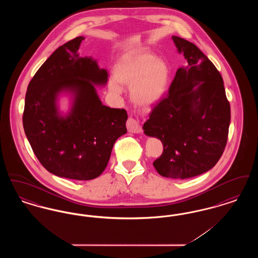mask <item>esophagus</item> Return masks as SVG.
Segmentation results:
<instances>
[{
    "instance_id": "1",
    "label": "esophagus",
    "mask_w": 258,
    "mask_h": 258,
    "mask_svg": "<svg viewBox=\"0 0 258 258\" xmlns=\"http://www.w3.org/2000/svg\"><path fill=\"white\" fill-rule=\"evenodd\" d=\"M126 127H127V131L132 134H141L142 133L140 123L133 117L128 118V120L126 122Z\"/></svg>"
}]
</instances>
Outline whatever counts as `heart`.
Masks as SVG:
<instances>
[{"label": "heart", "mask_w": 258, "mask_h": 258, "mask_svg": "<svg viewBox=\"0 0 258 258\" xmlns=\"http://www.w3.org/2000/svg\"><path fill=\"white\" fill-rule=\"evenodd\" d=\"M115 74L117 79H111V90L119 95L123 92L121 83L132 86L131 98L141 107L158 103L166 94L171 78L168 63L150 53L123 59L117 64Z\"/></svg>", "instance_id": "1"}]
</instances>
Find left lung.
<instances>
[{"mask_svg": "<svg viewBox=\"0 0 258 258\" xmlns=\"http://www.w3.org/2000/svg\"><path fill=\"white\" fill-rule=\"evenodd\" d=\"M186 66L178 69L168 94L143 124L163 153L153 165L166 178L188 179L212 169L224 151L230 105L214 63L192 42L172 36Z\"/></svg>", "mask_w": 258, "mask_h": 258, "instance_id": "1", "label": "left lung"}]
</instances>
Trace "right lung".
Here are the masks:
<instances>
[{
  "label": "right lung",
  "instance_id": "add662e5",
  "mask_svg": "<svg viewBox=\"0 0 258 258\" xmlns=\"http://www.w3.org/2000/svg\"><path fill=\"white\" fill-rule=\"evenodd\" d=\"M83 39L68 41L38 69L23 113L25 135L39 162L58 177L78 181L103 172L127 120L124 109L101 102L96 86H105L109 74L93 57L79 56ZM61 96L69 98L67 111L60 110Z\"/></svg>",
  "mask_w": 258,
  "mask_h": 258
}]
</instances>
